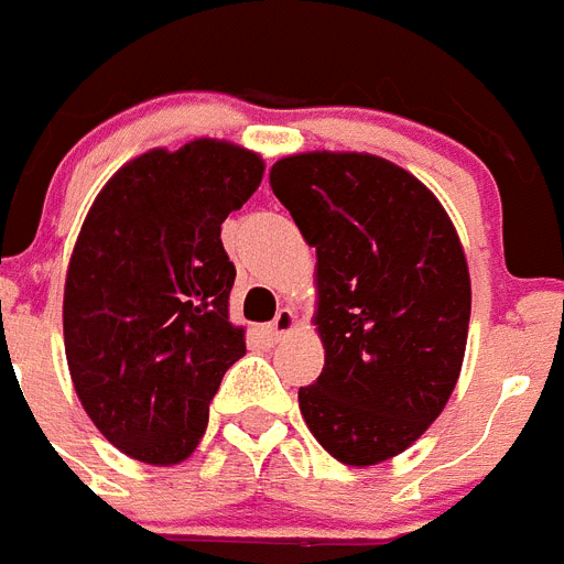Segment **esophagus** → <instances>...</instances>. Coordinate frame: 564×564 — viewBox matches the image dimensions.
<instances>
[{"label": "esophagus", "instance_id": "34e87169", "mask_svg": "<svg viewBox=\"0 0 564 564\" xmlns=\"http://www.w3.org/2000/svg\"><path fill=\"white\" fill-rule=\"evenodd\" d=\"M297 326V315L290 310V306H283V310H278V315H274L272 324L267 326V333L272 340H281L286 338L290 333H295Z\"/></svg>", "mask_w": 564, "mask_h": 564}]
</instances>
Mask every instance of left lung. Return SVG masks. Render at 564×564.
Segmentation results:
<instances>
[{"instance_id":"8db88e82","label":"left lung","mask_w":564,"mask_h":564,"mask_svg":"<svg viewBox=\"0 0 564 564\" xmlns=\"http://www.w3.org/2000/svg\"><path fill=\"white\" fill-rule=\"evenodd\" d=\"M269 183L318 258L324 372L297 390L301 415L340 465H381L456 390L470 326L458 231L419 177L364 151L290 154Z\"/></svg>"}]
</instances>
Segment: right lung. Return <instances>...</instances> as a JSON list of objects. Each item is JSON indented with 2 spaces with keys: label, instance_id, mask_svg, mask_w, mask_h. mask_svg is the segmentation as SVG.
I'll use <instances>...</instances> for the list:
<instances>
[{
  "label": "right lung",
  "instance_id": "right-lung-1",
  "mask_svg": "<svg viewBox=\"0 0 564 564\" xmlns=\"http://www.w3.org/2000/svg\"><path fill=\"white\" fill-rule=\"evenodd\" d=\"M263 169L260 154L212 137L151 149L85 215L65 274V358L88 419L143 465L192 456L220 378L246 355L220 224Z\"/></svg>",
  "mask_w": 564,
  "mask_h": 564
}]
</instances>
